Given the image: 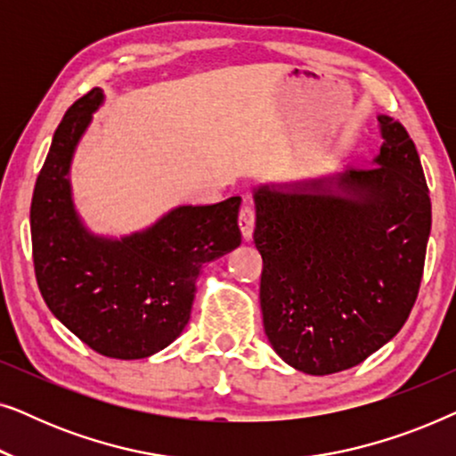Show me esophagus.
Returning a JSON list of instances; mask_svg holds the SVG:
<instances>
[{
  "label": "esophagus",
  "mask_w": 456,
  "mask_h": 456,
  "mask_svg": "<svg viewBox=\"0 0 456 456\" xmlns=\"http://www.w3.org/2000/svg\"><path fill=\"white\" fill-rule=\"evenodd\" d=\"M239 226H240L242 239L251 240L253 230H255V208H253V203L245 201V203L240 205V211H239Z\"/></svg>",
  "instance_id": "34e87169"
}]
</instances>
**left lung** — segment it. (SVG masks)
Wrapping results in <instances>:
<instances>
[{"instance_id": "8db88e82", "label": "left lung", "mask_w": 456, "mask_h": 456, "mask_svg": "<svg viewBox=\"0 0 456 456\" xmlns=\"http://www.w3.org/2000/svg\"><path fill=\"white\" fill-rule=\"evenodd\" d=\"M378 120V166L348 170L346 197L322 183L311 184L315 192L255 191L264 330L286 363L311 376L363 363L395 338L419 295L429 189L403 124Z\"/></svg>"}]
</instances>
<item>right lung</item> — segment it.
I'll return each mask as SVG.
<instances>
[{
    "label": "right lung",
    "instance_id": "1",
    "mask_svg": "<svg viewBox=\"0 0 456 456\" xmlns=\"http://www.w3.org/2000/svg\"><path fill=\"white\" fill-rule=\"evenodd\" d=\"M102 103L91 89L55 130L30 203L33 264L43 301L86 346L110 359H145L191 320L203 264L240 245V197L184 205L147 232L95 239L74 214L68 167Z\"/></svg>",
    "mask_w": 456,
    "mask_h": 456
}]
</instances>
